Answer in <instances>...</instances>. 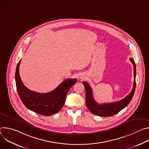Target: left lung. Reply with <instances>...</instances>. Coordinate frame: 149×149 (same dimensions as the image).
<instances>
[{
    "mask_svg": "<svg viewBox=\"0 0 149 149\" xmlns=\"http://www.w3.org/2000/svg\"><path fill=\"white\" fill-rule=\"evenodd\" d=\"M130 61L132 62L134 67V84L133 87L130 94L127 95L124 98L120 101L100 104L97 103L94 99L93 90L90 85L86 81L83 82L85 89H86V102L88 110L94 114L101 117H110L114 116L124 109L131 101L136 89V67L134 59L132 58H130Z\"/></svg>",
    "mask_w": 149,
    "mask_h": 149,
    "instance_id": "1",
    "label": "left lung"
}]
</instances>
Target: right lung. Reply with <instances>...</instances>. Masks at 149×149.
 Here are the masks:
<instances>
[{
  "label": "right lung",
  "instance_id": "1",
  "mask_svg": "<svg viewBox=\"0 0 149 149\" xmlns=\"http://www.w3.org/2000/svg\"><path fill=\"white\" fill-rule=\"evenodd\" d=\"M17 63L15 72L17 91L21 101L29 110L43 116H49L57 113L63 107L67 94L77 79H67L62 81L54 90L45 94L38 93L28 89L19 75V65Z\"/></svg>",
  "mask_w": 149,
  "mask_h": 149
}]
</instances>
